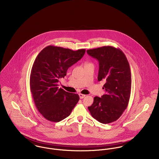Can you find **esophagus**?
Returning <instances> with one entry per match:
<instances>
[{"instance_id":"esophagus-1","label":"esophagus","mask_w":159,"mask_h":159,"mask_svg":"<svg viewBox=\"0 0 159 159\" xmlns=\"http://www.w3.org/2000/svg\"><path fill=\"white\" fill-rule=\"evenodd\" d=\"M79 96H80V98L81 99H82V98H84L86 97V95H84V94H82V93H80Z\"/></svg>"}]
</instances>
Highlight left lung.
<instances>
[{
	"label": "left lung",
	"instance_id": "1",
	"mask_svg": "<svg viewBox=\"0 0 159 159\" xmlns=\"http://www.w3.org/2000/svg\"><path fill=\"white\" fill-rule=\"evenodd\" d=\"M99 63L98 81L104 80L106 93L95 97L88 109L92 116L103 124L117 120L127 108L131 92L132 78L129 62L118 48L105 46L87 50Z\"/></svg>",
	"mask_w": 159,
	"mask_h": 159
}]
</instances>
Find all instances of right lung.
<instances>
[{
    "label": "right lung",
    "instance_id": "add662e5",
    "mask_svg": "<svg viewBox=\"0 0 159 159\" xmlns=\"http://www.w3.org/2000/svg\"><path fill=\"white\" fill-rule=\"evenodd\" d=\"M86 49L48 46L37 56L30 76V88L38 111L47 120L59 122L70 114L80 100L76 93L59 88V80L84 55Z\"/></svg>",
    "mask_w": 159,
    "mask_h": 159
}]
</instances>
